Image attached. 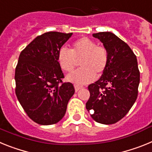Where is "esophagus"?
Returning <instances> with one entry per match:
<instances>
[{
    "instance_id": "1",
    "label": "esophagus",
    "mask_w": 152,
    "mask_h": 152,
    "mask_svg": "<svg viewBox=\"0 0 152 152\" xmlns=\"http://www.w3.org/2000/svg\"><path fill=\"white\" fill-rule=\"evenodd\" d=\"M81 88H82V87H81L80 85H78V84H75V91H76V92H77V91H78Z\"/></svg>"
}]
</instances>
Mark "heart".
<instances>
[{
  "label": "heart",
  "instance_id": "heart-1",
  "mask_svg": "<svg viewBox=\"0 0 152 152\" xmlns=\"http://www.w3.org/2000/svg\"><path fill=\"white\" fill-rule=\"evenodd\" d=\"M58 62L65 72H73L80 61L81 68L67 77L69 81L84 84L94 80L96 75L100 77L107 68L109 52L107 48L98 45L88 37H82L75 41L72 49L61 47L57 55Z\"/></svg>",
  "mask_w": 152,
  "mask_h": 152
}]
</instances>
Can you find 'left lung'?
I'll list each match as a JSON object with an SVG mask.
<instances>
[{
	"label": "left lung",
	"instance_id": "left-lung-1",
	"mask_svg": "<svg viewBox=\"0 0 152 152\" xmlns=\"http://www.w3.org/2000/svg\"><path fill=\"white\" fill-rule=\"evenodd\" d=\"M93 36L108 50L109 63L100 78L88 86L86 108L97 123L113 124L128 113L136 100L140 72L136 56L124 41L110 32Z\"/></svg>",
	"mask_w": 152,
	"mask_h": 152
}]
</instances>
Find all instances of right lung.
Listing matches in <instances>:
<instances>
[{
	"mask_svg": "<svg viewBox=\"0 0 152 152\" xmlns=\"http://www.w3.org/2000/svg\"><path fill=\"white\" fill-rule=\"evenodd\" d=\"M72 33L48 32L20 52L15 69V93L27 116L40 125L60 121L75 94L73 84L63 82L58 52Z\"/></svg>",
	"mask_w": 152,
	"mask_h": 152,
	"instance_id": "1",
	"label": "right lung"
}]
</instances>
